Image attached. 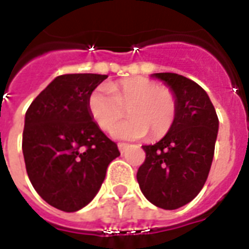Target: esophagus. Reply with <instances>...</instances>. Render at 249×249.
<instances>
[{
  "instance_id": "obj_1",
  "label": "esophagus",
  "mask_w": 249,
  "mask_h": 249,
  "mask_svg": "<svg viewBox=\"0 0 249 249\" xmlns=\"http://www.w3.org/2000/svg\"><path fill=\"white\" fill-rule=\"evenodd\" d=\"M117 146H119L120 152H121V153H124L125 149L128 148V144H125V142H119V144H117Z\"/></svg>"
}]
</instances>
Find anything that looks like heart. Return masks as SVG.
Segmentation results:
<instances>
[{"label":"heart","mask_w":249,"mask_h":249,"mask_svg":"<svg viewBox=\"0 0 249 249\" xmlns=\"http://www.w3.org/2000/svg\"><path fill=\"white\" fill-rule=\"evenodd\" d=\"M130 117L113 129L116 139L139 140L148 135L159 139L172 128L178 114V97L171 88L159 87L144 77L126 78L108 88L94 89L88 98L92 119L103 130H110L124 117Z\"/></svg>","instance_id":"b5f03b06"}]
</instances>
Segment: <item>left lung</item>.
Listing matches in <instances>:
<instances>
[{"label": "left lung", "mask_w": 249, "mask_h": 249, "mask_svg": "<svg viewBox=\"0 0 249 249\" xmlns=\"http://www.w3.org/2000/svg\"><path fill=\"white\" fill-rule=\"evenodd\" d=\"M178 97L172 128L153 145H142L145 161L137 171L142 195L162 209H178L196 197L213 160L219 119L198 84L176 73H155Z\"/></svg>", "instance_id": "1"}]
</instances>
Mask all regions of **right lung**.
Returning <instances> with one entry per match:
<instances>
[{"mask_svg":"<svg viewBox=\"0 0 249 249\" xmlns=\"http://www.w3.org/2000/svg\"><path fill=\"white\" fill-rule=\"evenodd\" d=\"M108 76L56 77L25 114L22 152L36 192L52 207L74 212L96 196L107 168L120 156L88 109L90 93Z\"/></svg>","mask_w":249,"mask_h":249,"instance_id":"obj_1","label":"right lung"}]
</instances>
